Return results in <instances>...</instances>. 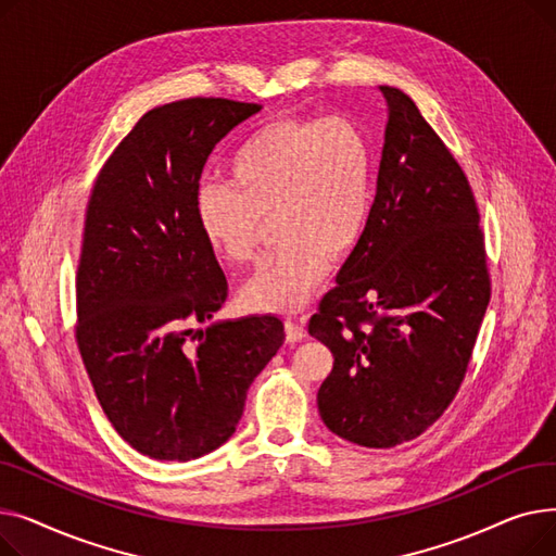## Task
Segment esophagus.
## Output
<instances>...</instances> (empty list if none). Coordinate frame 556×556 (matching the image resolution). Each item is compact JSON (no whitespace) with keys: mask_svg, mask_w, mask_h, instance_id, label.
Returning a JSON list of instances; mask_svg holds the SVG:
<instances>
[{"mask_svg":"<svg viewBox=\"0 0 556 556\" xmlns=\"http://www.w3.org/2000/svg\"><path fill=\"white\" fill-rule=\"evenodd\" d=\"M304 338H306L304 325L298 323V319H293V317H286V340L295 344V342H300Z\"/></svg>","mask_w":556,"mask_h":556,"instance_id":"1","label":"esophagus"}]
</instances>
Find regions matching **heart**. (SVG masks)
Listing matches in <instances>:
<instances>
[{
    "label": "heart",
    "mask_w": 556,
    "mask_h": 556,
    "mask_svg": "<svg viewBox=\"0 0 556 556\" xmlns=\"http://www.w3.org/2000/svg\"><path fill=\"white\" fill-rule=\"evenodd\" d=\"M371 149L346 116H283L233 151L229 185H202L195 220L210 250L239 266L258 254L261 220L273 216L279 250L241 290L258 313H293L325 281L331 258L352 252L371 214Z\"/></svg>",
    "instance_id": "1"
}]
</instances>
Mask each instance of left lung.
Here are the masks:
<instances>
[{
	"label": "left lung",
	"mask_w": 556,
	"mask_h": 556,
	"mask_svg": "<svg viewBox=\"0 0 556 556\" xmlns=\"http://www.w3.org/2000/svg\"><path fill=\"white\" fill-rule=\"evenodd\" d=\"M378 90L388 126L371 214L308 333L333 354L317 390L325 426L358 446L392 448L455 399L491 286L464 170L410 97Z\"/></svg>",
	"instance_id": "left-lung-1"
}]
</instances>
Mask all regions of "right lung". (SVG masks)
<instances>
[{
    "mask_svg": "<svg viewBox=\"0 0 556 556\" xmlns=\"http://www.w3.org/2000/svg\"><path fill=\"white\" fill-rule=\"evenodd\" d=\"M258 110L185 99L146 112L87 204L78 349L114 430L153 459L189 462L223 446L286 338L275 315L214 323L227 279L195 220L204 162Z\"/></svg>",
    "mask_w": 556,
    "mask_h": 556,
    "instance_id": "1",
    "label": "right lung"
}]
</instances>
